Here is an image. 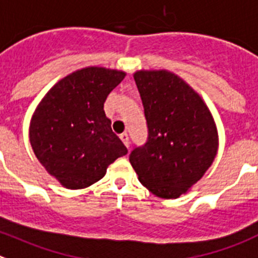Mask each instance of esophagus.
Listing matches in <instances>:
<instances>
[{
  "instance_id": "obj_1",
  "label": "esophagus",
  "mask_w": 258,
  "mask_h": 258,
  "mask_svg": "<svg viewBox=\"0 0 258 258\" xmlns=\"http://www.w3.org/2000/svg\"><path fill=\"white\" fill-rule=\"evenodd\" d=\"M119 138H120V140H122V143H123L124 145H126L127 149H128V148H130V138H128V135H127L126 132H124V134L120 135Z\"/></svg>"
}]
</instances>
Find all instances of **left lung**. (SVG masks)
Listing matches in <instances>:
<instances>
[{"mask_svg": "<svg viewBox=\"0 0 258 258\" xmlns=\"http://www.w3.org/2000/svg\"><path fill=\"white\" fill-rule=\"evenodd\" d=\"M135 82L144 105L148 140L130 163L154 196L176 199L197 184L219 149L210 109L182 78L168 71H138Z\"/></svg>", "mask_w": 258, "mask_h": 258, "instance_id": "left-lung-1", "label": "left lung"}]
</instances>
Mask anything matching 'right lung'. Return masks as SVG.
Here are the masks:
<instances>
[{
  "label": "right lung",
  "instance_id": "1",
  "mask_svg": "<svg viewBox=\"0 0 258 258\" xmlns=\"http://www.w3.org/2000/svg\"><path fill=\"white\" fill-rule=\"evenodd\" d=\"M126 73L87 67L68 74L45 95L29 124L39 163L67 189H85L104 177L127 148L112 131L104 103Z\"/></svg>",
  "mask_w": 258,
  "mask_h": 258
}]
</instances>
